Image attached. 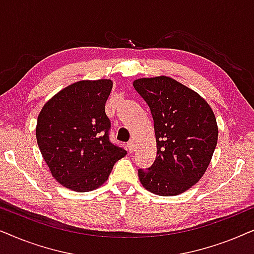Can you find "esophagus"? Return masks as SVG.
<instances>
[{
	"instance_id": "obj_1",
	"label": "esophagus",
	"mask_w": 254,
	"mask_h": 254,
	"mask_svg": "<svg viewBox=\"0 0 254 254\" xmlns=\"http://www.w3.org/2000/svg\"><path fill=\"white\" fill-rule=\"evenodd\" d=\"M127 147H128V151H129V152L135 151V142L133 140H130L127 143Z\"/></svg>"
}]
</instances>
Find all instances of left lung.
I'll use <instances>...</instances> for the list:
<instances>
[{"instance_id":"1","label":"left lung","mask_w":254,"mask_h":254,"mask_svg":"<svg viewBox=\"0 0 254 254\" xmlns=\"http://www.w3.org/2000/svg\"><path fill=\"white\" fill-rule=\"evenodd\" d=\"M134 88L150 109L157 156L138 169L145 190L163 196L185 192L206 172L217 144L216 118L195 91L168 76L135 79Z\"/></svg>"}]
</instances>
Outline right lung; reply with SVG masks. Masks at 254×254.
<instances>
[{
    "mask_svg": "<svg viewBox=\"0 0 254 254\" xmlns=\"http://www.w3.org/2000/svg\"><path fill=\"white\" fill-rule=\"evenodd\" d=\"M111 79L79 81L58 92L38 116L36 135L52 176L75 192H89L109 179L127 151L110 141L105 104Z\"/></svg>",
    "mask_w": 254,
    "mask_h": 254,
    "instance_id": "right-lung-1",
    "label": "right lung"
}]
</instances>
